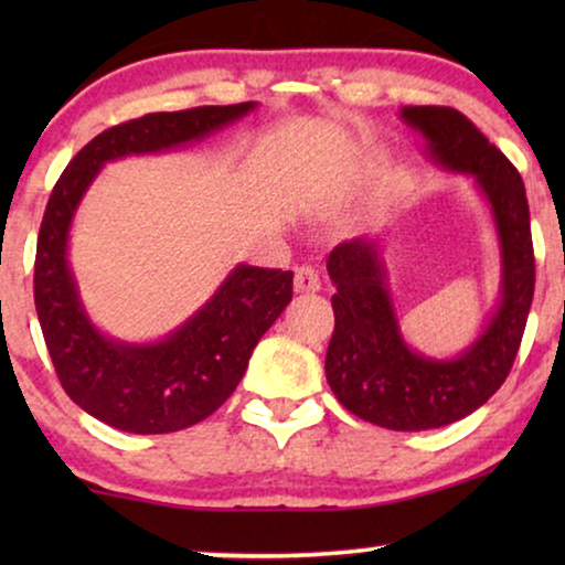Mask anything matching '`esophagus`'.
Masks as SVG:
<instances>
[{
    "mask_svg": "<svg viewBox=\"0 0 565 565\" xmlns=\"http://www.w3.org/2000/svg\"><path fill=\"white\" fill-rule=\"evenodd\" d=\"M296 290L298 292H316V290H321L319 269L298 267L296 269Z\"/></svg>",
    "mask_w": 565,
    "mask_h": 565,
    "instance_id": "esophagus-1",
    "label": "esophagus"
}]
</instances>
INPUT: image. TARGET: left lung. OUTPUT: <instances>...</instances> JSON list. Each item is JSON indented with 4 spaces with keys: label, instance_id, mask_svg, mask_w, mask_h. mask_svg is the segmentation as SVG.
<instances>
[{
    "label": "left lung",
    "instance_id": "1",
    "mask_svg": "<svg viewBox=\"0 0 565 565\" xmlns=\"http://www.w3.org/2000/svg\"><path fill=\"white\" fill-rule=\"evenodd\" d=\"M401 118L424 138V151L437 167L473 177L491 207L501 252L499 306L460 354L429 358L401 334L381 244L375 238L339 244L327 262L337 285L327 381L339 404L360 419L422 431L473 414L507 381L535 292V254L527 195L512 161L452 107H401Z\"/></svg>",
    "mask_w": 565,
    "mask_h": 565
}]
</instances>
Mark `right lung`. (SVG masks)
<instances>
[{
    "instance_id": "obj_1",
    "label": "right lung",
    "mask_w": 565,
    "mask_h": 565,
    "mask_svg": "<svg viewBox=\"0 0 565 565\" xmlns=\"http://www.w3.org/2000/svg\"><path fill=\"white\" fill-rule=\"evenodd\" d=\"M257 103L151 113L107 128L68 161L38 234L35 311L68 398L130 435H167L211 416L246 373L254 347L292 298V273L236 265L205 306L149 344L99 331L68 265V231L84 192L107 161L203 141Z\"/></svg>"
}]
</instances>
